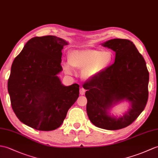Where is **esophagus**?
<instances>
[{"mask_svg": "<svg viewBox=\"0 0 158 158\" xmlns=\"http://www.w3.org/2000/svg\"><path fill=\"white\" fill-rule=\"evenodd\" d=\"M85 90L83 89V88H81L80 90H79V94L80 95H81V96H83V95L85 94Z\"/></svg>", "mask_w": 158, "mask_h": 158, "instance_id": "obj_1", "label": "esophagus"}]
</instances>
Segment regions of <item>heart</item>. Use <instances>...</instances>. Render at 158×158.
Listing matches in <instances>:
<instances>
[{
	"label": "heart",
	"mask_w": 158,
	"mask_h": 158,
	"mask_svg": "<svg viewBox=\"0 0 158 158\" xmlns=\"http://www.w3.org/2000/svg\"><path fill=\"white\" fill-rule=\"evenodd\" d=\"M113 58L110 51L89 48L73 50L67 56L69 65L73 69H81V77L85 81H91L100 75L112 64ZM61 65L66 74H71L72 69L67 63L62 62Z\"/></svg>",
	"instance_id": "b5f03b06"
}]
</instances>
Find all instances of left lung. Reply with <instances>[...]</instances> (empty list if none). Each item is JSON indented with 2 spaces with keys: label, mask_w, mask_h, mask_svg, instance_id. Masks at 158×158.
Listing matches in <instances>:
<instances>
[{
  "label": "left lung",
  "mask_w": 158,
  "mask_h": 158,
  "mask_svg": "<svg viewBox=\"0 0 158 158\" xmlns=\"http://www.w3.org/2000/svg\"><path fill=\"white\" fill-rule=\"evenodd\" d=\"M115 52L114 63L95 79L84 83L87 113L95 126L106 130L128 127L143 111L148 99L149 72L145 61L129 40L112 39L101 44ZM130 103L122 116H111L113 107Z\"/></svg>",
  "instance_id": "1"
}]
</instances>
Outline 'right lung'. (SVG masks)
Instances as JSON below:
<instances>
[{
  "label": "right lung",
  "mask_w": 158,
  "mask_h": 158,
  "mask_svg": "<svg viewBox=\"0 0 158 158\" xmlns=\"http://www.w3.org/2000/svg\"><path fill=\"white\" fill-rule=\"evenodd\" d=\"M69 42L54 35L35 37L15 58L8 80L12 108L21 123L48 131L60 127L77 100L79 85L64 86L58 75Z\"/></svg>",
  "instance_id": "add662e5"
}]
</instances>
